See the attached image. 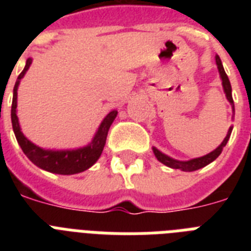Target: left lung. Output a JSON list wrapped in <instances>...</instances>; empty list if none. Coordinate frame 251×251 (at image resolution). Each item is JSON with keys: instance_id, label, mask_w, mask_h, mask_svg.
I'll return each mask as SVG.
<instances>
[{"instance_id": "8db88e82", "label": "left lung", "mask_w": 251, "mask_h": 251, "mask_svg": "<svg viewBox=\"0 0 251 251\" xmlns=\"http://www.w3.org/2000/svg\"><path fill=\"white\" fill-rule=\"evenodd\" d=\"M215 60H216V65H218V70L219 74H220V78H222V84H223V90H224V94L226 96V100L230 102V105H232V112H233V116L232 118L234 117V102H233V98H232V87H230V82L228 79V76L226 74V70L223 68L222 60H220V57L216 56L215 57ZM232 129L233 127H229L228 130V133H226V137L224 138V141L219 145V147L214 150V151H211L210 153H207L204 156L201 157H195V159H190V160H177V159H173V157L168 156L165 153H163L161 151L156 149V147H152V151L155 153V156L160 163H163L164 165L169 168H173V169H179V171L183 172H193V171H198L201 168L206 167L210 163H212L214 160H216V157L222 153L223 149L226 147V142L229 141L230 133H232Z\"/></svg>"}]
</instances>
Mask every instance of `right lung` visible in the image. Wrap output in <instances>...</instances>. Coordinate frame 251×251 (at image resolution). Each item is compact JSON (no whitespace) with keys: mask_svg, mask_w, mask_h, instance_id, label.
<instances>
[{"mask_svg":"<svg viewBox=\"0 0 251 251\" xmlns=\"http://www.w3.org/2000/svg\"><path fill=\"white\" fill-rule=\"evenodd\" d=\"M32 64V58H28L25 61V66L23 72L19 74L15 86L13 91V104H11V124H13V130L17 138L18 143L21 146L22 151L25 155L32 161L36 167L41 168L50 173L56 175H76L80 172H84L86 169L91 168L101 156L102 150L105 146L106 135L110 125L113 124L114 118L117 117V109L110 110L106 114L104 120L101 121L100 126L96 130L92 141L84 147L74 150H47L43 147H39L35 143L29 141L28 138L25 137L22 133L19 120L17 116V100H18V87L21 83V79L25 76L27 70Z\"/></svg>","mask_w":251,"mask_h":251,"instance_id":"add662e5","label":"right lung"}]
</instances>
